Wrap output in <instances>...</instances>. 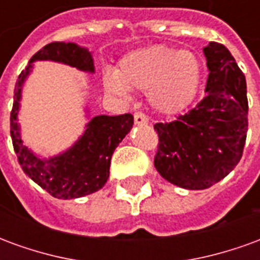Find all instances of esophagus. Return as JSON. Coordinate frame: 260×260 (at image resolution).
<instances>
[{
	"mask_svg": "<svg viewBox=\"0 0 260 260\" xmlns=\"http://www.w3.org/2000/svg\"><path fill=\"white\" fill-rule=\"evenodd\" d=\"M134 119H135V125H146L149 122V118L143 113H135Z\"/></svg>",
	"mask_w": 260,
	"mask_h": 260,
	"instance_id": "34e87169",
	"label": "esophagus"
}]
</instances>
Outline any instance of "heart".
Wrapping results in <instances>:
<instances>
[{
    "instance_id": "1",
    "label": "heart",
    "mask_w": 260,
    "mask_h": 260,
    "mask_svg": "<svg viewBox=\"0 0 260 260\" xmlns=\"http://www.w3.org/2000/svg\"><path fill=\"white\" fill-rule=\"evenodd\" d=\"M201 79V61L192 51L157 44L126 54L117 74L104 75V87L119 96H128L129 90H147L150 106L157 113L171 115L191 104Z\"/></svg>"
}]
</instances>
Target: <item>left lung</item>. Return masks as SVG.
<instances>
[{
    "instance_id": "8db88e82",
    "label": "left lung",
    "mask_w": 260,
    "mask_h": 260,
    "mask_svg": "<svg viewBox=\"0 0 260 260\" xmlns=\"http://www.w3.org/2000/svg\"><path fill=\"white\" fill-rule=\"evenodd\" d=\"M206 57V96L173 122H158L154 167L171 184L206 189L235 169L248 131L246 82L223 44L210 42Z\"/></svg>"
}]
</instances>
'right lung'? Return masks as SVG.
Here are the masks:
<instances>
[{
    "label": "right lung",
    "instance_id": "right-lung-1",
    "mask_svg": "<svg viewBox=\"0 0 260 260\" xmlns=\"http://www.w3.org/2000/svg\"><path fill=\"white\" fill-rule=\"evenodd\" d=\"M36 61H54L83 72L94 74L93 55L76 43L55 42L37 51L15 85L11 111V138L22 170L43 189L58 199H76L102 189L110 177V163L115 147L129 134L134 125L131 114L96 115L85 125L83 134L65 152L53 157H40L26 146L20 135L18 114L22 89ZM89 117V110H86Z\"/></svg>",
    "mask_w": 260,
    "mask_h": 260
}]
</instances>
